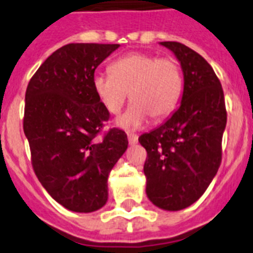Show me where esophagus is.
Returning a JSON list of instances; mask_svg holds the SVG:
<instances>
[{
	"label": "esophagus",
	"mask_w": 253,
	"mask_h": 253,
	"mask_svg": "<svg viewBox=\"0 0 253 253\" xmlns=\"http://www.w3.org/2000/svg\"><path fill=\"white\" fill-rule=\"evenodd\" d=\"M128 141L129 144H135L138 142V135L134 133H128Z\"/></svg>",
	"instance_id": "1"
}]
</instances>
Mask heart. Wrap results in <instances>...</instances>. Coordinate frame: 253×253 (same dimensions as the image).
Instances as JSON below:
<instances>
[{
    "label": "heart",
    "mask_w": 253,
    "mask_h": 253,
    "mask_svg": "<svg viewBox=\"0 0 253 253\" xmlns=\"http://www.w3.org/2000/svg\"><path fill=\"white\" fill-rule=\"evenodd\" d=\"M111 73H96L93 89L111 115H118L129 98L133 103L119 119L123 128L137 129L148 116L159 122L169 116L183 90L180 64L171 57L147 52H133L115 60Z\"/></svg>",
    "instance_id": "1"
}]
</instances>
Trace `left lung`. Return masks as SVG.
<instances>
[{
    "instance_id": "1",
    "label": "left lung",
    "mask_w": 253,
    "mask_h": 253,
    "mask_svg": "<svg viewBox=\"0 0 253 253\" xmlns=\"http://www.w3.org/2000/svg\"><path fill=\"white\" fill-rule=\"evenodd\" d=\"M161 44L182 65V102L168 122L138 141L147 151L148 198L160 209L178 211L196 202L216 175L226 109L219 78L200 53L179 42Z\"/></svg>"
}]
</instances>
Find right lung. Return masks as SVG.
<instances>
[{
    "label": "right lung",
    "mask_w": 253,
    "mask_h": 253,
    "mask_svg": "<svg viewBox=\"0 0 253 253\" xmlns=\"http://www.w3.org/2000/svg\"><path fill=\"white\" fill-rule=\"evenodd\" d=\"M119 44L69 43L34 73L23 128L37 178L68 210L92 212L107 201V178L128 147L125 131H103L110 112L93 89L97 66Z\"/></svg>",
    "instance_id": "add662e5"
}]
</instances>
